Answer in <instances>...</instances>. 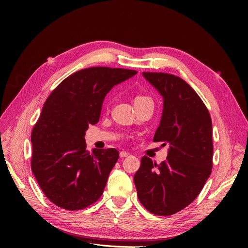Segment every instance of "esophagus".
Masks as SVG:
<instances>
[{
  "mask_svg": "<svg viewBox=\"0 0 248 248\" xmlns=\"http://www.w3.org/2000/svg\"><path fill=\"white\" fill-rule=\"evenodd\" d=\"M128 155H131V154L127 153V152L122 151V152L120 153V157H121V158H126V157H128Z\"/></svg>",
  "mask_w": 248,
  "mask_h": 248,
  "instance_id": "34e87169",
  "label": "esophagus"
}]
</instances>
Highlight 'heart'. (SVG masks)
I'll return each mask as SVG.
<instances>
[{
	"label": "heart",
	"instance_id": "1",
	"mask_svg": "<svg viewBox=\"0 0 248 248\" xmlns=\"http://www.w3.org/2000/svg\"><path fill=\"white\" fill-rule=\"evenodd\" d=\"M142 98H148V97H145V96H138V97H136V99H142Z\"/></svg>",
	"mask_w": 248,
	"mask_h": 248
}]
</instances>
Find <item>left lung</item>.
I'll return each instance as SVG.
<instances>
[{"instance_id":"1","label":"left lung","mask_w":248,"mask_h":248,"mask_svg":"<svg viewBox=\"0 0 248 248\" xmlns=\"http://www.w3.org/2000/svg\"><path fill=\"white\" fill-rule=\"evenodd\" d=\"M142 75L164 100L154 141H164L170 149L159 165L144 155L134 182L147 210L169 216L196 199L211 174L212 122L202 99L182 78L162 72Z\"/></svg>"}]
</instances>
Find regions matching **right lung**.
Wrapping results in <instances>:
<instances>
[{"instance_id": "right-lung-1", "label": "right lung", "mask_w": 248, "mask_h": 248, "mask_svg": "<svg viewBox=\"0 0 248 248\" xmlns=\"http://www.w3.org/2000/svg\"><path fill=\"white\" fill-rule=\"evenodd\" d=\"M138 72L90 67L68 76L51 93L33 127L31 169L45 196L66 210L96 202L106 188L119 152L86 150L88 124L99 121L111 88Z\"/></svg>"}]
</instances>
